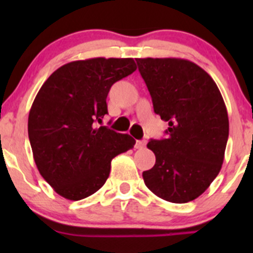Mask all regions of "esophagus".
Here are the masks:
<instances>
[{
	"label": "esophagus",
	"mask_w": 253,
	"mask_h": 253,
	"mask_svg": "<svg viewBox=\"0 0 253 253\" xmlns=\"http://www.w3.org/2000/svg\"><path fill=\"white\" fill-rule=\"evenodd\" d=\"M144 145H145V141H136V145H134V147L137 148V149H143V148H144Z\"/></svg>",
	"instance_id": "esophagus-1"
}]
</instances>
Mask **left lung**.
Instances as JSON below:
<instances>
[{
  "label": "left lung",
  "instance_id": "obj_1",
  "mask_svg": "<svg viewBox=\"0 0 253 253\" xmlns=\"http://www.w3.org/2000/svg\"><path fill=\"white\" fill-rule=\"evenodd\" d=\"M155 114L169 124L164 139H150L155 165L145 186L168 202L200 197L221 169L229 137L225 103L213 78L183 58H136Z\"/></svg>",
  "mask_w": 253,
  "mask_h": 253
}]
</instances>
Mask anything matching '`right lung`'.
<instances>
[{"label": "right lung", "instance_id": "obj_1", "mask_svg": "<svg viewBox=\"0 0 253 253\" xmlns=\"http://www.w3.org/2000/svg\"><path fill=\"white\" fill-rule=\"evenodd\" d=\"M137 70L133 58L73 61L46 79L33 103L28 134L40 175L62 197L79 201L108 180L111 160L133 148L129 134L96 127L111 85Z\"/></svg>", "mask_w": 253, "mask_h": 253}]
</instances>
